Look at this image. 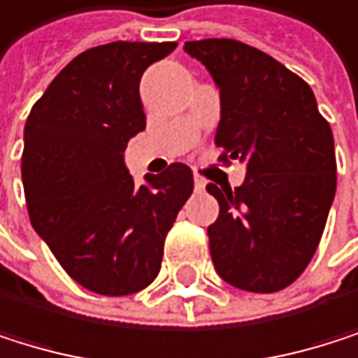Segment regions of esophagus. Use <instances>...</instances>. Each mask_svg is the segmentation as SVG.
I'll list each match as a JSON object with an SVG mask.
<instances>
[{"label": "esophagus", "mask_w": 358, "mask_h": 358, "mask_svg": "<svg viewBox=\"0 0 358 358\" xmlns=\"http://www.w3.org/2000/svg\"><path fill=\"white\" fill-rule=\"evenodd\" d=\"M206 180H203V178H199V176H195V191L197 193H201V191H206Z\"/></svg>", "instance_id": "34e87169"}]
</instances>
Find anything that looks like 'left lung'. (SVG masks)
<instances>
[{"instance_id":"8db88e82","label":"left lung","mask_w":358,"mask_h":358,"mask_svg":"<svg viewBox=\"0 0 358 358\" xmlns=\"http://www.w3.org/2000/svg\"><path fill=\"white\" fill-rule=\"evenodd\" d=\"M220 93V161L246 165L242 187L208 193L220 212L208 227L218 275L236 289L275 293L314 257L336 197V148L308 83L238 40L187 42Z\"/></svg>"}]
</instances>
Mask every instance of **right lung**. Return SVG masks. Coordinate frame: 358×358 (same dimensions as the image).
I'll use <instances>...</instances> for the list:
<instances>
[{"label":"right lung","mask_w":358,"mask_h":358,"mask_svg":"<svg viewBox=\"0 0 358 358\" xmlns=\"http://www.w3.org/2000/svg\"><path fill=\"white\" fill-rule=\"evenodd\" d=\"M176 42H112L67 63L24 124L20 173L36 234L80 287L120 297L157 278L165 236L193 193L171 163L136 187L124 148L146 129L140 80Z\"/></svg>","instance_id":"right-lung-1"}]
</instances>
